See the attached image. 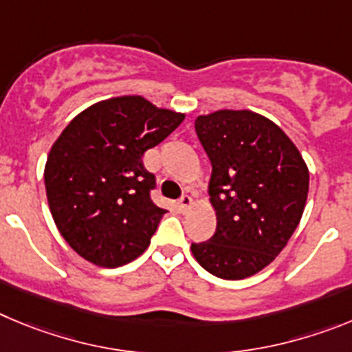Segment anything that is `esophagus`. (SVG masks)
Returning <instances> with one entry per match:
<instances>
[{
  "label": "esophagus",
  "instance_id": "1",
  "mask_svg": "<svg viewBox=\"0 0 352 352\" xmlns=\"http://www.w3.org/2000/svg\"><path fill=\"white\" fill-rule=\"evenodd\" d=\"M192 205V198L189 195H184V196H180V199H179V207L182 208V210H188L189 207H191Z\"/></svg>",
  "mask_w": 352,
  "mask_h": 352
}]
</instances>
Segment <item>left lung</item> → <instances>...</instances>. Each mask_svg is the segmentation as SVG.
I'll return each mask as SVG.
<instances>
[{"label":"left lung","instance_id":"left-lung-1","mask_svg":"<svg viewBox=\"0 0 352 352\" xmlns=\"http://www.w3.org/2000/svg\"><path fill=\"white\" fill-rule=\"evenodd\" d=\"M195 128L212 163L217 228L191 252L215 277H251L280 254L302 219L307 163L283 129L252 110H215L196 117Z\"/></svg>","mask_w":352,"mask_h":352}]
</instances>
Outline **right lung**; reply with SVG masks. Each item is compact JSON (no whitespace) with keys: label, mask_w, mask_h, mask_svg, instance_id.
I'll return each mask as SVG.
<instances>
[{"label":"right lung","mask_w":352,"mask_h":352,"mask_svg":"<svg viewBox=\"0 0 352 352\" xmlns=\"http://www.w3.org/2000/svg\"><path fill=\"white\" fill-rule=\"evenodd\" d=\"M144 96H116L82 110L47 156L45 191L63 239L85 261L116 268L137 259L166 210L151 199L145 151L184 121Z\"/></svg>","instance_id":"right-lung-1"}]
</instances>
